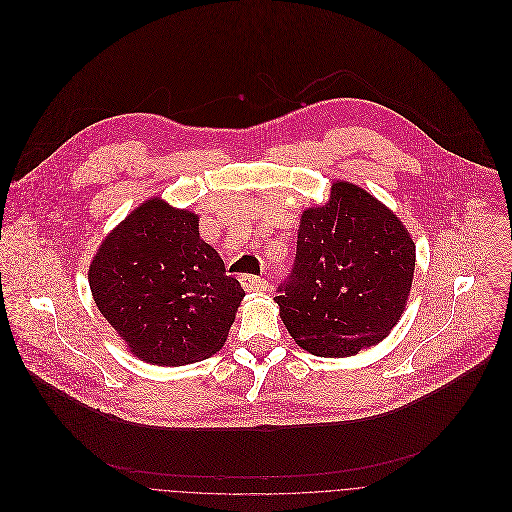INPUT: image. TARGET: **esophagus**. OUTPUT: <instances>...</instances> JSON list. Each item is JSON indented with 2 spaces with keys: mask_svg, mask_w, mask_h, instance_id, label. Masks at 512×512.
Wrapping results in <instances>:
<instances>
[{
  "mask_svg": "<svg viewBox=\"0 0 512 512\" xmlns=\"http://www.w3.org/2000/svg\"><path fill=\"white\" fill-rule=\"evenodd\" d=\"M240 284H242L244 290H248V292H262V290H266V286H268V282H266L264 278L254 276V274H242V276H240Z\"/></svg>",
  "mask_w": 512,
  "mask_h": 512,
  "instance_id": "esophagus-1",
  "label": "esophagus"
}]
</instances>
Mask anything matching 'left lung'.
Returning <instances> with one entry per match:
<instances>
[{"label":"left lung","mask_w":512,"mask_h":512,"mask_svg":"<svg viewBox=\"0 0 512 512\" xmlns=\"http://www.w3.org/2000/svg\"><path fill=\"white\" fill-rule=\"evenodd\" d=\"M416 244L365 189L337 181L300 218L294 264L274 300L292 339L319 357H351L399 321L412 288Z\"/></svg>","instance_id":"8db88e82"}]
</instances>
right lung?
Returning a JSON list of instances; mask_svg holds the SVG:
<instances>
[{"mask_svg": "<svg viewBox=\"0 0 512 512\" xmlns=\"http://www.w3.org/2000/svg\"><path fill=\"white\" fill-rule=\"evenodd\" d=\"M199 218L149 199L111 232L88 282L98 311L129 349L155 365H187L224 347L246 296Z\"/></svg>", "mask_w": 512, "mask_h": 512, "instance_id": "right-lung-1", "label": "right lung"}]
</instances>
